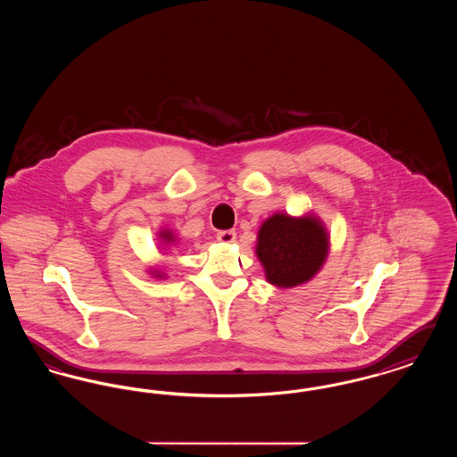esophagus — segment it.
I'll return each instance as SVG.
<instances>
[{"mask_svg":"<svg viewBox=\"0 0 457 457\" xmlns=\"http://www.w3.org/2000/svg\"><path fill=\"white\" fill-rule=\"evenodd\" d=\"M218 239L220 243H233L237 239V233L233 229L228 231H219Z\"/></svg>","mask_w":457,"mask_h":457,"instance_id":"1","label":"esophagus"}]
</instances>
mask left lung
Wrapping results in <instances>:
<instances>
[{"label":"left lung","mask_w":457,"mask_h":457,"mask_svg":"<svg viewBox=\"0 0 457 457\" xmlns=\"http://www.w3.org/2000/svg\"><path fill=\"white\" fill-rule=\"evenodd\" d=\"M328 252V231L313 212H276L262 222L257 233L255 255L267 283L276 287L287 289L312 281L324 267Z\"/></svg>","instance_id":"left-lung-1"}]
</instances>
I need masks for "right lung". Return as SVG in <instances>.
Returning <instances> with one entry per match:
<instances>
[{
	"label": "right lung",
	"instance_id": "1",
	"mask_svg": "<svg viewBox=\"0 0 457 457\" xmlns=\"http://www.w3.org/2000/svg\"><path fill=\"white\" fill-rule=\"evenodd\" d=\"M157 239H159L161 248H168V246H176V245H178V237L174 235L173 229H170V228L159 229ZM147 272H149L153 278H155V279H166V278H168L166 272H164L161 267H149Z\"/></svg>",
	"mask_w": 457,
	"mask_h": 457
}]
</instances>
